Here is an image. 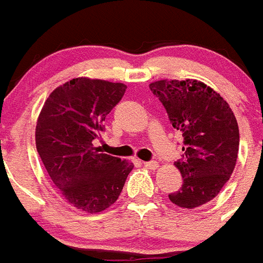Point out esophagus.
<instances>
[{
	"label": "esophagus",
	"instance_id": "obj_1",
	"mask_svg": "<svg viewBox=\"0 0 263 263\" xmlns=\"http://www.w3.org/2000/svg\"><path fill=\"white\" fill-rule=\"evenodd\" d=\"M144 167L148 168V170H156L159 167L156 161H144Z\"/></svg>",
	"mask_w": 263,
	"mask_h": 263
}]
</instances>
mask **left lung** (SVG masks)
<instances>
[{"instance_id":"8db88e82","label":"left lung","mask_w":263,"mask_h":263,"mask_svg":"<svg viewBox=\"0 0 263 263\" xmlns=\"http://www.w3.org/2000/svg\"><path fill=\"white\" fill-rule=\"evenodd\" d=\"M174 129L183 136V155L175 163L182 187L168 195L184 209L209 202L234 172L239 127L234 111L220 93L197 80H160L149 84Z\"/></svg>"}]
</instances>
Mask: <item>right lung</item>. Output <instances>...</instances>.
Returning <instances> with one entry per match:
<instances>
[{"mask_svg":"<svg viewBox=\"0 0 263 263\" xmlns=\"http://www.w3.org/2000/svg\"><path fill=\"white\" fill-rule=\"evenodd\" d=\"M125 91L122 83L77 77L50 93L37 118L35 141L48 176L72 206L87 213L110 208L134 167L95 148Z\"/></svg>","mask_w":263,"mask_h":263,"instance_id":"obj_1","label":"right lung"}]
</instances>
